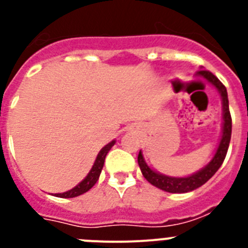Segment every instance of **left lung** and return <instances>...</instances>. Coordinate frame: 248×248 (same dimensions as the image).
<instances>
[{"instance_id":"8db88e82","label":"left lung","mask_w":248,"mask_h":248,"mask_svg":"<svg viewBox=\"0 0 248 248\" xmlns=\"http://www.w3.org/2000/svg\"><path fill=\"white\" fill-rule=\"evenodd\" d=\"M196 76L201 77L206 82H209L210 84L214 85L215 88L217 89L218 93H220L221 100H222V135H221V140L217 146V150L215 153L211 161L205 168H202L198 172H195V174L190 175V176L174 177L154 171L145 163L141 151H139V155H138V164H139L140 170H141V172H143L144 177H145L146 180L151 185L156 186V187H159V189L164 190L166 192H171V194H184V192L192 191V190L202 186L206 181H209L214 176L215 172L220 169V166L222 165L223 160L226 157L230 140H231L232 120L229 109V98H227L226 87L217 79V77H215L209 71L201 69V71H198Z\"/></svg>"}]
</instances>
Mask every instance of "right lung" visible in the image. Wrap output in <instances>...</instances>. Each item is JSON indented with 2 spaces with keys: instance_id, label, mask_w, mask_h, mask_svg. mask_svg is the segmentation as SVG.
Masks as SVG:
<instances>
[{
  "instance_id": "1",
  "label": "right lung",
  "mask_w": 248,
  "mask_h": 248,
  "mask_svg": "<svg viewBox=\"0 0 248 248\" xmlns=\"http://www.w3.org/2000/svg\"><path fill=\"white\" fill-rule=\"evenodd\" d=\"M114 144H115V140H113V141H110L109 144H107L104 148H102V150L98 153L97 159H95V161H94L93 166H92L91 169V171L88 172V175H87V176H85L79 184H78V185L74 186L73 189H71L69 191L62 192V194H54V196H57V198H64V199L76 198V196H79V195L84 194V192H87L88 190H91L92 187L95 185L98 179H99V175L100 172H102L103 165H104L105 156H107L108 151L110 150L111 146H113Z\"/></svg>"
}]
</instances>
